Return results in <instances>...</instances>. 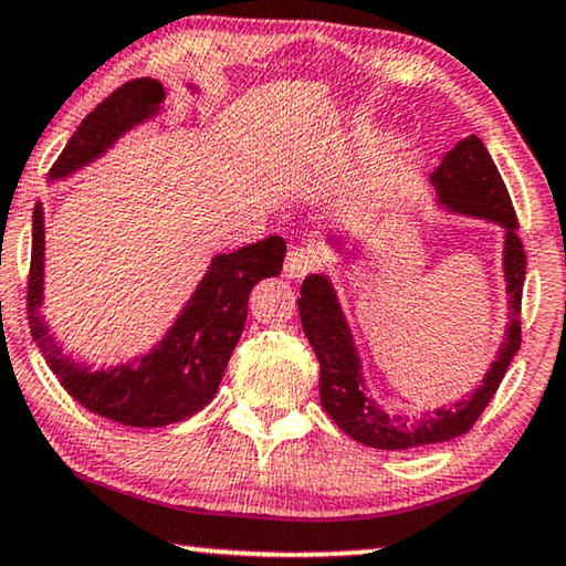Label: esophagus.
<instances>
[{
	"label": "esophagus",
	"instance_id": "obj_1",
	"mask_svg": "<svg viewBox=\"0 0 566 566\" xmlns=\"http://www.w3.org/2000/svg\"><path fill=\"white\" fill-rule=\"evenodd\" d=\"M317 266H319V259L315 251L292 249L284 261V276H290V280H302V276H307L312 269Z\"/></svg>",
	"mask_w": 566,
	"mask_h": 566
}]
</instances>
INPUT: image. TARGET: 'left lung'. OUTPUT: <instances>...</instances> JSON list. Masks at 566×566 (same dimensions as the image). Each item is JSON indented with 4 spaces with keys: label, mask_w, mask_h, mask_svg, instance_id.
<instances>
[{
    "label": "left lung",
    "mask_w": 566,
    "mask_h": 566,
    "mask_svg": "<svg viewBox=\"0 0 566 566\" xmlns=\"http://www.w3.org/2000/svg\"><path fill=\"white\" fill-rule=\"evenodd\" d=\"M432 185L442 206L454 213L485 218L505 229L503 274L511 323L505 327L499 356L470 399H462L447 409L424 411L415 421L389 417L366 394L356 343L337 305L331 280L325 274H310L302 282V297L297 300L302 331L319 360L323 409L350 440L376 447V450H409V447L447 442L470 432V427L491 403L493 394L499 391L505 370L521 348V294H524L526 280V254L524 243L516 235V210H513L499 167L488 155L483 142L470 134L442 157V165L432 172Z\"/></svg>",
    "instance_id": "1"
}]
</instances>
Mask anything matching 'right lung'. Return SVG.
<instances>
[{"instance_id": "add662e5", "label": "right lung", "mask_w": 566, "mask_h": 566, "mask_svg": "<svg viewBox=\"0 0 566 566\" xmlns=\"http://www.w3.org/2000/svg\"><path fill=\"white\" fill-rule=\"evenodd\" d=\"M165 88L155 78L124 83L81 122L61 157L50 167V180H61L104 151L163 108ZM286 243L280 235L241 247L210 261L206 276L177 315L175 325L145 356L108 370H91L63 356L50 335L42 305V261L45 223L38 202L32 213V256L28 280V319L38 343L63 389L81 407L126 427H167L210 403L226 374L229 358L247 325L249 294L254 284L282 272Z\"/></svg>"}]
</instances>
